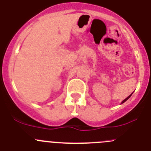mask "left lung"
Returning <instances> with one entry per match:
<instances>
[{"label":"left lung","mask_w":151,"mask_h":151,"mask_svg":"<svg viewBox=\"0 0 151 151\" xmlns=\"http://www.w3.org/2000/svg\"><path fill=\"white\" fill-rule=\"evenodd\" d=\"M132 94H131V95H129V96H128V97H127V98H126V99H124V100H123V101H122V102H121V104H123V103H124V102H125V101H127V100H128V99H129V98H130V97H131V96H132Z\"/></svg>","instance_id":"1"}]
</instances>
